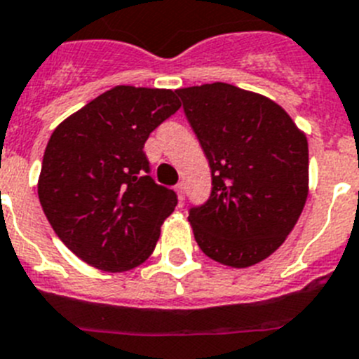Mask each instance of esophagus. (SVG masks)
<instances>
[{
	"mask_svg": "<svg viewBox=\"0 0 359 359\" xmlns=\"http://www.w3.org/2000/svg\"><path fill=\"white\" fill-rule=\"evenodd\" d=\"M175 191H177V195H179V200H180V202H182V200H184V184L182 182L177 184Z\"/></svg>",
	"mask_w": 359,
	"mask_h": 359,
	"instance_id": "obj_1",
	"label": "esophagus"
}]
</instances>
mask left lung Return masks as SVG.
I'll return each instance as SVG.
<instances>
[{"mask_svg":"<svg viewBox=\"0 0 359 359\" xmlns=\"http://www.w3.org/2000/svg\"><path fill=\"white\" fill-rule=\"evenodd\" d=\"M211 168V196L189 211L200 250L234 268L284 243L309 191L306 134L273 100L231 83L177 89Z\"/></svg>","mask_w":359,"mask_h":359,"instance_id":"8db88e82","label":"left lung"}]
</instances>
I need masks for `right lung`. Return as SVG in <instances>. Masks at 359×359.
<instances>
[{
  "instance_id": "right-lung-1",
  "label": "right lung",
  "mask_w": 359,
  "mask_h": 359,
  "mask_svg": "<svg viewBox=\"0 0 359 359\" xmlns=\"http://www.w3.org/2000/svg\"><path fill=\"white\" fill-rule=\"evenodd\" d=\"M179 109L172 89L116 86L51 134L39 200L55 234L87 264L127 272L156 248L177 195L148 175L143 148Z\"/></svg>"
}]
</instances>
